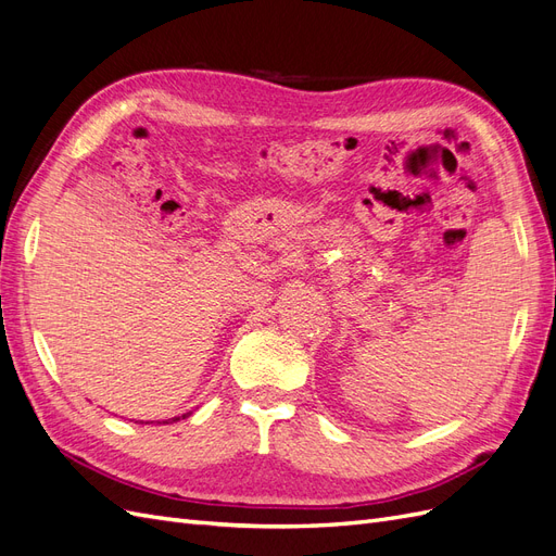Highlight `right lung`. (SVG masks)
<instances>
[{
	"mask_svg": "<svg viewBox=\"0 0 556 556\" xmlns=\"http://www.w3.org/2000/svg\"><path fill=\"white\" fill-rule=\"evenodd\" d=\"M190 413H185V415H180V417H172V419H166V422L164 425H172V422H178V419H185V417H188ZM143 425V422H141ZM148 425V422H146ZM157 425H162V422H157Z\"/></svg>",
	"mask_w": 556,
	"mask_h": 556,
	"instance_id": "1",
	"label": "right lung"
}]
</instances>
